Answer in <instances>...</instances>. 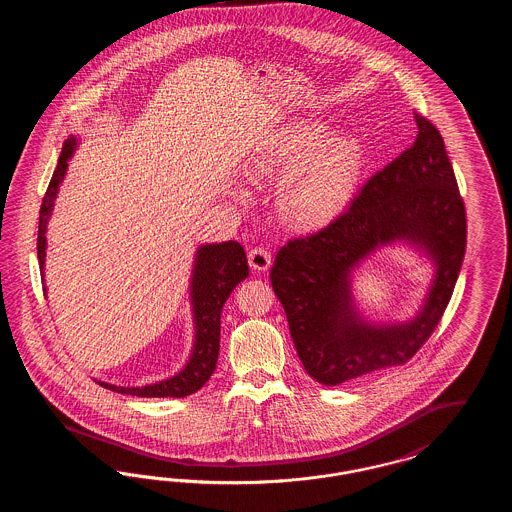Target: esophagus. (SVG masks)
I'll list each match as a JSON object with an SVG mask.
<instances>
[{"label":"esophagus","instance_id":"esophagus-1","mask_svg":"<svg viewBox=\"0 0 512 512\" xmlns=\"http://www.w3.org/2000/svg\"><path fill=\"white\" fill-rule=\"evenodd\" d=\"M247 259H249V267L253 268V270H259V272H265L270 267V251L265 249V247H253L251 251H249V255H247Z\"/></svg>","mask_w":512,"mask_h":512}]
</instances>
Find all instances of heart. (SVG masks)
<instances>
[{"label":"heart","instance_id":"obj_1","mask_svg":"<svg viewBox=\"0 0 512 512\" xmlns=\"http://www.w3.org/2000/svg\"><path fill=\"white\" fill-rule=\"evenodd\" d=\"M363 169V147L353 136L332 138L324 122L284 130L259 163V171L288 176L280 205L299 226L334 219L353 195Z\"/></svg>","mask_w":512,"mask_h":512}]
</instances>
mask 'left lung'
Returning <instances> with one entry per match:
<instances>
[{
    "mask_svg": "<svg viewBox=\"0 0 512 512\" xmlns=\"http://www.w3.org/2000/svg\"><path fill=\"white\" fill-rule=\"evenodd\" d=\"M416 140L376 172L326 228L284 245L270 268L297 355L324 386L405 365L436 330L466 249V213L438 128L414 113ZM405 241L437 267L417 317L372 325L358 315L350 272L376 248Z\"/></svg>",
    "mask_w": 512,
    "mask_h": 512,
    "instance_id": "obj_1",
    "label": "left lung"
}]
</instances>
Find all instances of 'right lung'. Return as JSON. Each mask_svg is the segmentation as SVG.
Here are the masks:
<instances>
[{
	"label": "right lung",
	"mask_w": 512,
	"mask_h": 512,
	"mask_svg": "<svg viewBox=\"0 0 512 512\" xmlns=\"http://www.w3.org/2000/svg\"><path fill=\"white\" fill-rule=\"evenodd\" d=\"M76 149V138H69L59 155L57 167L51 176L48 192L44 195V203L40 207V224H38V263L44 276L46 263V232L48 220L53 211L55 197L59 194V186L67 174L69 159ZM249 267L245 259L242 245L234 240L222 244H205L197 247L195 253L190 295H192V311H194L195 340L190 361L174 374L172 378L138 386V388H122L107 382H98L107 390L136 395V397H186L199 390L215 372L220 347V311L226 303L228 295L234 288L247 278Z\"/></svg>",
	"instance_id": "1"
}]
</instances>
